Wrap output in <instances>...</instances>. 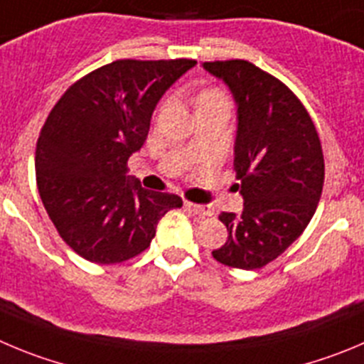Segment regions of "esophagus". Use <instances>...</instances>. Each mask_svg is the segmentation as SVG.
I'll return each mask as SVG.
<instances>
[{
  "label": "esophagus",
  "mask_w": 364,
  "mask_h": 364,
  "mask_svg": "<svg viewBox=\"0 0 364 364\" xmlns=\"http://www.w3.org/2000/svg\"><path fill=\"white\" fill-rule=\"evenodd\" d=\"M185 208L188 210V212H192L193 215H198V217H210V215H213V210L210 208V206H203V205H196V203L185 201Z\"/></svg>",
  "instance_id": "34e87169"
}]
</instances>
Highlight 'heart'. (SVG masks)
Listing matches in <instances>:
<instances>
[{
  "label": "heart",
  "instance_id": "heart-1",
  "mask_svg": "<svg viewBox=\"0 0 364 364\" xmlns=\"http://www.w3.org/2000/svg\"><path fill=\"white\" fill-rule=\"evenodd\" d=\"M196 107L198 109H206V107H230V102L223 91L215 90V87H210V90H203L196 97Z\"/></svg>",
  "mask_w": 364,
  "mask_h": 364
}]
</instances>
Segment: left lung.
Here are the masks:
<instances>
[{
    "instance_id": "obj_1",
    "label": "left lung",
    "mask_w": 364,
    "mask_h": 364,
    "mask_svg": "<svg viewBox=\"0 0 364 364\" xmlns=\"http://www.w3.org/2000/svg\"><path fill=\"white\" fill-rule=\"evenodd\" d=\"M237 104L233 168L244 210L223 212L228 240L212 255L237 269H260L304 233L321 198L325 161L307 109L284 82L247 60L203 64Z\"/></svg>"
}]
</instances>
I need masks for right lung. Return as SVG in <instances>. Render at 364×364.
Masks as SVG:
<instances>
[{
    "mask_svg": "<svg viewBox=\"0 0 364 364\" xmlns=\"http://www.w3.org/2000/svg\"><path fill=\"white\" fill-rule=\"evenodd\" d=\"M192 59H122L71 84L41 129V201L64 242L90 262L117 264L151 246L159 219L181 208L176 193L141 188L127 176L156 104Z\"/></svg>",
    "mask_w": 364,
    "mask_h": 364,
    "instance_id": "1",
    "label": "right lung"
}]
</instances>
